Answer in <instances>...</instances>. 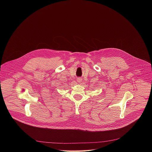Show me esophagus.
Returning <instances> with one entry per match:
<instances>
[{
	"label": "esophagus",
	"mask_w": 152,
	"mask_h": 152,
	"mask_svg": "<svg viewBox=\"0 0 152 152\" xmlns=\"http://www.w3.org/2000/svg\"><path fill=\"white\" fill-rule=\"evenodd\" d=\"M77 82H78V83H81L82 82V81H83L82 78H81V77H78V78L77 79Z\"/></svg>",
	"instance_id": "1"
}]
</instances>
